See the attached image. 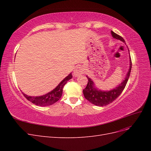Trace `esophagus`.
Segmentation results:
<instances>
[{
	"instance_id": "obj_1",
	"label": "esophagus",
	"mask_w": 151,
	"mask_h": 151,
	"mask_svg": "<svg viewBox=\"0 0 151 151\" xmlns=\"http://www.w3.org/2000/svg\"><path fill=\"white\" fill-rule=\"evenodd\" d=\"M84 68L82 67L81 66H77L76 67L75 69L74 70V72H73V74H74V76L76 77H78L80 76L81 75L84 74Z\"/></svg>"
}]
</instances>
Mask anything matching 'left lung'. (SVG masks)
I'll return each mask as SVG.
<instances>
[{"mask_svg":"<svg viewBox=\"0 0 151 151\" xmlns=\"http://www.w3.org/2000/svg\"><path fill=\"white\" fill-rule=\"evenodd\" d=\"M111 34L113 38L120 40L121 42L125 43L124 39L122 36L114 33L113 31H111ZM129 68L126 74V77H125L124 80H123L121 83H120L115 88H113L109 91H103L98 89L96 86H95L94 81L91 78L86 76L88 79V83L87 84L86 88L83 90V94L85 98L88 100V101L92 104L98 106H103L109 104V103H112L114 100H115L122 91L124 89L127 83L128 80L129 79L131 68H132V61L130 55V51L129 50Z\"/></svg>","mask_w":151,"mask_h":151,"instance_id":"left-lung-1","label":"left lung"}]
</instances>
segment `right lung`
Wrapping results in <instances>:
<instances>
[{"label":"right lung","mask_w":151,"mask_h":151,"mask_svg":"<svg viewBox=\"0 0 151 151\" xmlns=\"http://www.w3.org/2000/svg\"><path fill=\"white\" fill-rule=\"evenodd\" d=\"M72 78V75L71 72L58 84L55 88H54L51 91H50L48 93L43 96H30L27 95L24 93H22V94H23L24 96L28 101L36 105H38V106H50V105H52L55 103H56L60 99L62 95L63 86L67 83L68 81H69Z\"/></svg>","instance_id":"right-lung-1"}]
</instances>
